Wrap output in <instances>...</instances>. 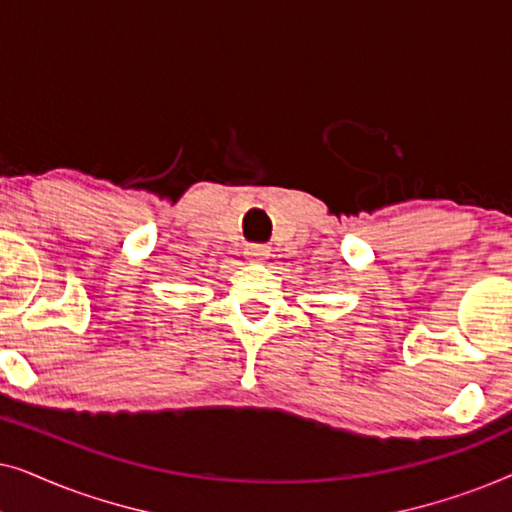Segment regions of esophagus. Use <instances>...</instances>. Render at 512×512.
I'll return each instance as SVG.
<instances>
[{
	"label": "esophagus",
	"mask_w": 512,
	"mask_h": 512,
	"mask_svg": "<svg viewBox=\"0 0 512 512\" xmlns=\"http://www.w3.org/2000/svg\"><path fill=\"white\" fill-rule=\"evenodd\" d=\"M244 256H247V261L251 263H263L270 258V249L265 247V244H249V247L244 249Z\"/></svg>",
	"instance_id": "34e87169"
}]
</instances>
